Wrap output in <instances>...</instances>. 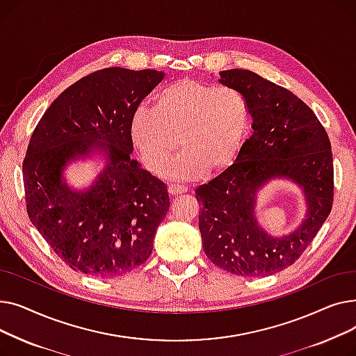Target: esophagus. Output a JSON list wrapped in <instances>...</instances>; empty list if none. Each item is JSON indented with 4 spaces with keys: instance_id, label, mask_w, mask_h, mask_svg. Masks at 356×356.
<instances>
[{
    "instance_id": "obj_1",
    "label": "esophagus",
    "mask_w": 356,
    "mask_h": 356,
    "mask_svg": "<svg viewBox=\"0 0 356 356\" xmlns=\"http://www.w3.org/2000/svg\"><path fill=\"white\" fill-rule=\"evenodd\" d=\"M167 191L172 196H179V195H183L188 192V188H184V186H179V184H170L167 188Z\"/></svg>"
}]
</instances>
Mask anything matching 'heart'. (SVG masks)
I'll return each instance as SVG.
<instances>
[{"instance_id": "obj_1", "label": "heart", "mask_w": 356, "mask_h": 356, "mask_svg": "<svg viewBox=\"0 0 356 356\" xmlns=\"http://www.w3.org/2000/svg\"><path fill=\"white\" fill-rule=\"evenodd\" d=\"M251 122L250 102L241 90L181 79L159 90L153 109L134 112L129 137L143 165L154 175L180 145L183 153L163 175L193 180L207 170L212 175L228 170L244 148Z\"/></svg>"}]
</instances>
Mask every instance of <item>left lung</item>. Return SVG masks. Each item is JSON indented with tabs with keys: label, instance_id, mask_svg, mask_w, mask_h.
Instances as JSON below:
<instances>
[{
	"label": "left lung",
	"instance_id": "obj_1",
	"mask_svg": "<svg viewBox=\"0 0 356 356\" xmlns=\"http://www.w3.org/2000/svg\"><path fill=\"white\" fill-rule=\"evenodd\" d=\"M219 76L248 99L252 134L228 170L196 189L202 247L228 273L271 275L294 264L330 213V141L314 112L289 89L245 69L222 70ZM274 178L296 182L308 207L304 222L284 237L270 236L254 216L257 192Z\"/></svg>",
	"mask_w": 356,
	"mask_h": 356
}]
</instances>
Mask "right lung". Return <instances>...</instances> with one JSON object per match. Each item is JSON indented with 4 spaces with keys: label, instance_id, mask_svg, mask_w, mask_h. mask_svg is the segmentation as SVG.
<instances>
[{
    "label": "right lung",
    "instance_id": "add662e5",
    "mask_svg": "<svg viewBox=\"0 0 356 356\" xmlns=\"http://www.w3.org/2000/svg\"><path fill=\"white\" fill-rule=\"evenodd\" d=\"M164 78L153 69L106 67L74 82L37 124L23 163L27 213L74 271L115 277L140 267L170 207L167 186L129 154L131 117ZM93 152L107 163L86 190L63 177Z\"/></svg>",
    "mask_w": 356,
    "mask_h": 356
}]
</instances>
